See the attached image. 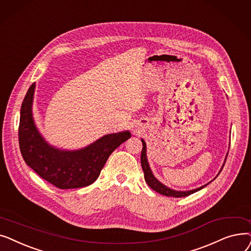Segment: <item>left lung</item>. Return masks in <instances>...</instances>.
I'll return each mask as SVG.
<instances>
[{
  "label": "left lung",
  "instance_id": "left-lung-1",
  "mask_svg": "<svg viewBox=\"0 0 251 251\" xmlns=\"http://www.w3.org/2000/svg\"><path fill=\"white\" fill-rule=\"evenodd\" d=\"M142 143H143V149H142V153H141V165H142V169H143V172H144V177H145V181L146 183L148 184V186L153 189L154 191H156L157 193L159 194H162L164 196H169V197H186V196H189L191 194H193L195 192H197V191L203 189L205 186H207L209 183L201 186L199 188H196V189H192V190H188V191H176V190H174L172 188H169L168 186H165L164 184H162L160 181H158L156 177H155V176L153 175L151 169H150V165H149V162H148V159H147V147H146V142L141 139ZM226 156H228V154H226ZM226 158H225V161L223 163V166L221 171L219 172V174L217 175V176L220 175V173L222 172L223 168H224V164L226 162ZM216 176V177H217ZM214 177V178H216ZM213 178V180H214ZM212 180V181H213Z\"/></svg>",
  "mask_w": 251,
  "mask_h": 251
}]
</instances>
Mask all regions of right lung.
Returning <instances> with one entry per match:
<instances>
[{
    "label": "right lung",
    "instance_id": "add662e5",
    "mask_svg": "<svg viewBox=\"0 0 251 251\" xmlns=\"http://www.w3.org/2000/svg\"><path fill=\"white\" fill-rule=\"evenodd\" d=\"M35 82L29 87L20 109L19 147L25 163L59 189L81 188L97 180L110 154L130 138L128 130L108 134L77 150L50 145L35 126L32 103Z\"/></svg>",
    "mask_w": 251,
    "mask_h": 251
}]
</instances>
